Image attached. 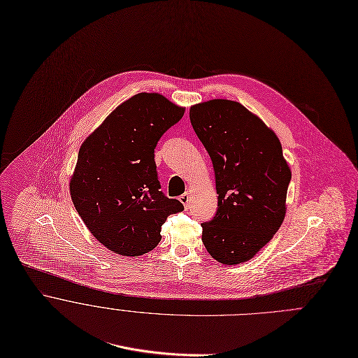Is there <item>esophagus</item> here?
Listing matches in <instances>:
<instances>
[{
	"instance_id": "esophagus-1",
	"label": "esophagus",
	"mask_w": 358,
	"mask_h": 358,
	"mask_svg": "<svg viewBox=\"0 0 358 358\" xmlns=\"http://www.w3.org/2000/svg\"><path fill=\"white\" fill-rule=\"evenodd\" d=\"M189 192H184L181 196H180V201H181V203L185 206V209H188L189 208Z\"/></svg>"
}]
</instances>
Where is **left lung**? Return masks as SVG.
<instances>
[{"label":"left lung","mask_w":358,"mask_h":358,"mask_svg":"<svg viewBox=\"0 0 358 358\" xmlns=\"http://www.w3.org/2000/svg\"><path fill=\"white\" fill-rule=\"evenodd\" d=\"M215 170L217 212L202 222L206 250L222 264L250 260L278 231L292 178L277 136L239 102L213 99L189 110Z\"/></svg>","instance_id":"1"}]
</instances>
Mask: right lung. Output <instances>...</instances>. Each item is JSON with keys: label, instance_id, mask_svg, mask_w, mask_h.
I'll return each instance as SVG.
<instances>
[{"label": "right lung", "instance_id": "1", "mask_svg": "<svg viewBox=\"0 0 358 358\" xmlns=\"http://www.w3.org/2000/svg\"><path fill=\"white\" fill-rule=\"evenodd\" d=\"M184 109L141 92L119 105L84 141L71 181L73 205L91 234L123 256L157 246L160 227L184 210L160 191L155 148Z\"/></svg>", "mask_w": 358, "mask_h": 358}]
</instances>
